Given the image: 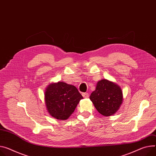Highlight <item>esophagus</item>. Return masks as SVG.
Wrapping results in <instances>:
<instances>
[{"mask_svg":"<svg viewBox=\"0 0 156 156\" xmlns=\"http://www.w3.org/2000/svg\"><path fill=\"white\" fill-rule=\"evenodd\" d=\"M82 96L84 98H87L89 97V94L86 92H83L82 93Z\"/></svg>","mask_w":156,"mask_h":156,"instance_id":"obj_1","label":"esophagus"}]
</instances>
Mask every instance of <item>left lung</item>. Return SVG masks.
Wrapping results in <instances>:
<instances>
[{"label":"left lung","mask_w":156,"mask_h":156,"mask_svg":"<svg viewBox=\"0 0 156 156\" xmlns=\"http://www.w3.org/2000/svg\"><path fill=\"white\" fill-rule=\"evenodd\" d=\"M90 99L98 111L104 116L114 114L122 102V92L115 83L102 79L97 83L95 90L90 94Z\"/></svg>","instance_id":"obj_1"}]
</instances>
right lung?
Returning a JSON list of instances; mask_svg holds the SVG:
<instances>
[{"label":"right lung","mask_w":156,"mask_h":156,"mask_svg":"<svg viewBox=\"0 0 156 156\" xmlns=\"http://www.w3.org/2000/svg\"><path fill=\"white\" fill-rule=\"evenodd\" d=\"M82 99L83 97L75 86L63 82L51 84L45 92L47 111L58 120L67 119Z\"/></svg>","instance_id":"add662e5"}]
</instances>
